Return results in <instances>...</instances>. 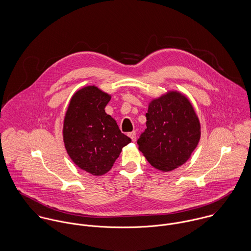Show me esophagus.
Segmentation results:
<instances>
[{
    "label": "esophagus",
    "instance_id": "1",
    "mask_svg": "<svg viewBox=\"0 0 251 251\" xmlns=\"http://www.w3.org/2000/svg\"><path fill=\"white\" fill-rule=\"evenodd\" d=\"M128 136L131 138L133 141H136V139H137V133L136 132H131V133L128 134Z\"/></svg>",
    "mask_w": 251,
    "mask_h": 251
}]
</instances>
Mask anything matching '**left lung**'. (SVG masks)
Here are the masks:
<instances>
[{"label": "left lung", "instance_id": "1", "mask_svg": "<svg viewBox=\"0 0 251 251\" xmlns=\"http://www.w3.org/2000/svg\"><path fill=\"white\" fill-rule=\"evenodd\" d=\"M146 127L138 139L139 151L152 167L164 172L184 165L201 137L193 104L177 90H169L150 101Z\"/></svg>", "mask_w": 251, "mask_h": 251}]
</instances>
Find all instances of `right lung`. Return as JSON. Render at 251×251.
I'll list each match as a JSON object with an SVG mask.
<instances>
[{
    "mask_svg": "<svg viewBox=\"0 0 251 251\" xmlns=\"http://www.w3.org/2000/svg\"><path fill=\"white\" fill-rule=\"evenodd\" d=\"M111 98L95 85L84 86L73 94L63 120L68 156L77 167L95 176L110 171L122 148L132 141L105 112Z\"/></svg>",
    "mask_w": 251,
    "mask_h": 251,
    "instance_id": "right-lung-1",
    "label": "right lung"
}]
</instances>
